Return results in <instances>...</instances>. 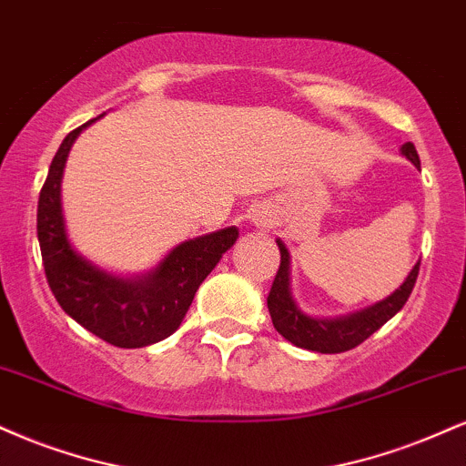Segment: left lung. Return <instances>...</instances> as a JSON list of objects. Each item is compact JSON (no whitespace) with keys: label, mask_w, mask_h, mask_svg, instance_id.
<instances>
[{"label":"left lung","mask_w":466,"mask_h":466,"mask_svg":"<svg viewBox=\"0 0 466 466\" xmlns=\"http://www.w3.org/2000/svg\"><path fill=\"white\" fill-rule=\"evenodd\" d=\"M401 154L406 156L414 167H421V160H419V154L412 143H403ZM278 248L282 258H279V268L267 297L268 315H271L273 328L293 345L301 347V350L319 351V354H340V351L354 350V347L364 343L373 332H378V329L382 328L389 319H393L408 301V297H410L414 289V282H417L419 265H421V260H419L410 271V276L406 278V282H403L393 295L386 297L380 304L367 308V310L356 312V315L343 319H312L304 315V312L295 306L293 297H290L289 249L284 248L282 240H278Z\"/></svg>","instance_id":"8db88e82"}]
</instances>
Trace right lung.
<instances>
[{"instance_id":"add662e5","label":"right lung","mask_w":466,"mask_h":466,"mask_svg":"<svg viewBox=\"0 0 466 466\" xmlns=\"http://www.w3.org/2000/svg\"><path fill=\"white\" fill-rule=\"evenodd\" d=\"M65 137L38 195L36 232L49 289L60 308L106 343L137 350L167 339L187 317L199 284L238 238L237 228L218 229L177 245L149 276L121 279L93 267L69 245L60 206V179L73 141Z\"/></svg>"}]
</instances>
